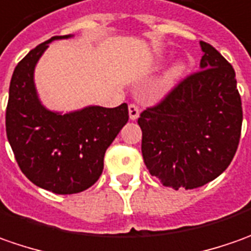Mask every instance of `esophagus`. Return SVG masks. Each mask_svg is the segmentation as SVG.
Instances as JSON below:
<instances>
[{"label": "esophagus", "instance_id": "esophagus-1", "mask_svg": "<svg viewBox=\"0 0 251 251\" xmlns=\"http://www.w3.org/2000/svg\"><path fill=\"white\" fill-rule=\"evenodd\" d=\"M139 115H140L139 107L136 104H130L129 105V118H130V121H136L139 118Z\"/></svg>", "mask_w": 251, "mask_h": 251}]
</instances>
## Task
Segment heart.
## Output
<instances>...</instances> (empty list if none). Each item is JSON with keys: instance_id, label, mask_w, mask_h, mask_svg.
I'll list each match as a JSON object with an SVG mask.
<instances>
[{"instance_id": "obj_1", "label": "heart", "mask_w": 251, "mask_h": 251, "mask_svg": "<svg viewBox=\"0 0 251 251\" xmlns=\"http://www.w3.org/2000/svg\"><path fill=\"white\" fill-rule=\"evenodd\" d=\"M186 68L187 66H186L185 61H177L171 66L168 71L164 74L160 84H158V89H157L158 94H167L168 91L172 90L177 84V82L183 77Z\"/></svg>"}]
</instances>
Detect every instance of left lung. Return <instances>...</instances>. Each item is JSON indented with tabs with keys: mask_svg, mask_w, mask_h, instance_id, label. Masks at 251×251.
<instances>
[{
	"mask_svg": "<svg viewBox=\"0 0 251 251\" xmlns=\"http://www.w3.org/2000/svg\"><path fill=\"white\" fill-rule=\"evenodd\" d=\"M197 74L140 114L144 164L161 183L196 189L218 177L238 150L242 101L232 65L208 43Z\"/></svg>",
	"mask_w": 251,
	"mask_h": 251,
	"instance_id": "obj_1",
	"label": "left lung"
}]
</instances>
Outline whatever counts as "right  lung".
Segmentation results:
<instances>
[{"instance_id":"obj_1","label":"right lung","mask_w":251,"mask_h":251,"mask_svg":"<svg viewBox=\"0 0 251 251\" xmlns=\"http://www.w3.org/2000/svg\"><path fill=\"white\" fill-rule=\"evenodd\" d=\"M55 36L33 48L16 65L9 84L6 137L19 168L36 186L56 195H74L102 174L104 154L126 125L127 105H87L71 112L48 109L39 97L34 69Z\"/></svg>"}]
</instances>
